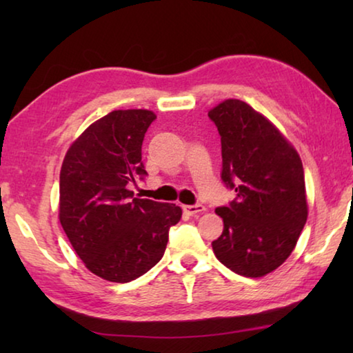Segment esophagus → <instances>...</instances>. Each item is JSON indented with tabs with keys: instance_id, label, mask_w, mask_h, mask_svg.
<instances>
[{
	"instance_id": "esophagus-1",
	"label": "esophagus",
	"mask_w": 353,
	"mask_h": 353,
	"mask_svg": "<svg viewBox=\"0 0 353 353\" xmlns=\"http://www.w3.org/2000/svg\"><path fill=\"white\" fill-rule=\"evenodd\" d=\"M182 208H183L185 213L190 214V216H193V214H198V213H202V212L205 210V207L201 205V204H196V205H183Z\"/></svg>"
}]
</instances>
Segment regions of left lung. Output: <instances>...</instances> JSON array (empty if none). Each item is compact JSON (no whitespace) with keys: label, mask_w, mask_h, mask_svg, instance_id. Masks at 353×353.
I'll list each match as a JSON object with an SVG mask.
<instances>
[{"label":"left lung","mask_w":353,"mask_h":353,"mask_svg":"<svg viewBox=\"0 0 353 353\" xmlns=\"http://www.w3.org/2000/svg\"><path fill=\"white\" fill-rule=\"evenodd\" d=\"M208 118L221 137V181L236 193L214 210L224 229L213 252L240 276H266L288 259L307 223L302 160L271 121L240 99H225Z\"/></svg>","instance_id":"left-lung-1"}]
</instances>
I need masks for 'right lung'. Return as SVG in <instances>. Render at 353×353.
<instances>
[{
  "label": "right lung",
  "instance_id": "right-lung-1",
  "mask_svg": "<svg viewBox=\"0 0 353 353\" xmlns=\"http://www.w3.org/2000/svg\"><path fill=\"white\" fill-rule=\"evenodd\" d=\"M151 110H113L90 124L65 155L59 219L71 246L98 277L126 283L162 260L176 204L134 198L128 185L148 176L141 145Z\"/></svg>",
  "mask_w": 353,
  "mask_h": 353
}]
</instances>
